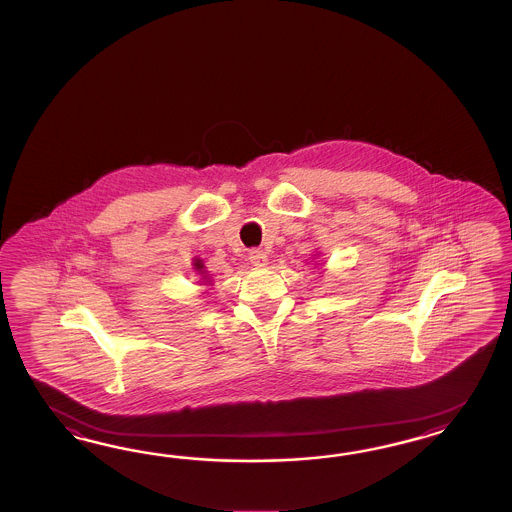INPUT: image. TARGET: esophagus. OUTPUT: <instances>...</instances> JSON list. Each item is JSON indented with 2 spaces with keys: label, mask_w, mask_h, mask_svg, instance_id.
Returning a JSON list of instances; mask_svg holds the SVG:
<instances>
[{
  "label": "esophagus",
  "mask_w": 512,
  "mask_h": 512,
  "mask_svg": "<svg viewBox=\"0 0 512 512\" xmlns=\"http://www.w3.org/2000/svg\"><path fill=\"white\" fill-rule=\"evenodd\" d=\"M249 263L257 266V268H263L268 263V257H266V253L261 251V249H251L249 251Z\"/></svg>",
  "instance_id": "obj_1"
}]
</instances>
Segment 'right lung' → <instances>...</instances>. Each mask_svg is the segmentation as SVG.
<instances>
[{
    "label": "right lung",
    "mask_w": 512,
    "mask_h": 512,
    "mask_svg": "<svg viewBox=\"0 0 512 512\" xmlns=\"http://www.w3.org/2000/svg\"><path fill=\"white\" fill-rule=\"evenodd\" d=\"M195 268H197V270H199V272H201V274H202V268H204V266H202V263H201V261H199V259H197V261H195Z\"/></svg>",
    "instance_id": "obj_1"
}]
</instances>
